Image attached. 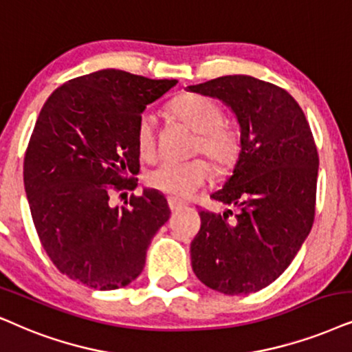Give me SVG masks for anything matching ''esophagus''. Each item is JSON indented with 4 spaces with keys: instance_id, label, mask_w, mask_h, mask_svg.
<instances>
[{
    "instance_id": "34e87169",
    "label": "esophagus",
    "mask_w": 352,
    "mask_h": 352,
    "mask_svg": "<svg viewBox=\"0 0 352 352\" xmlns=\"http://www.w3.org/2000/svg\"><path fill=\"white\" fill-rule=\"evenodd\" d=\"M168 205H170V210H171V212H176V210H177V208H181L182 205H184V204H182L181 200L175 199V197H170V199H168Z\"/></svg>"
}]
</instances>
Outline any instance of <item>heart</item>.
Here are the masks:
<instances>
[{
    "instance_id": "1",
    "label": "heart",
    "mask_w": 352,
    "mask_h": 352,
    "mask_svg": "<svg viewBox=\"0 0 352 352\" xmlns=\"http://www.w3.org/2000/svg\"><path fill=\"white\" fill-rule=\"evenodd\" d=\"M171 115L184 122L197 140L195 153H204L217 171L225 173L236 165L243 144L234 127L226 124L225 111L215 100L199 94H181L170 103ZM135 144L142 158H152L157 150V121L150 113L139 118L135 127ZM212 176V168L205 160L189 162H163L148 173L145 181L152 189L171 197L187 199L199 192Z\"/></svg>"
}]
</instances>
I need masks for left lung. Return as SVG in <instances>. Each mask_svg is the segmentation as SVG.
Instances as JSON below:
<instances>
[{"mask_svg":"<svg viewBox=\"0 0 352 352\" xmlns=\"http://www.w3.org/2000/svg\"><path fill=\"white\" fill-rule=\"evenodd\" d=\"M190 92L220 98L236 113L241 150L232 176L213 200L239 207L215 215L200 210L190 244L195 276L228 296L272 285L289 267L316 218L318 153L298 102L252 76H223Z\"/></svg>","mask_w":352,"mask_h":352,"instance_id":"left-lung-1","label":"left lung"}]
</instances>
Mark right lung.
Returning a JSON list of instances; mask_svg holds the SVG:
<instances>
[{
    "mask_svg": "<svg viewBox=\"0 0 352 352\" xmlns=\"http://www.w3.org/2000/svg\"><path fill=\"white\" fill-rule=\"evenodd\" d=\"M176 82L103 69L67 80L45 102L25 150V194L42 248L71 280L111 291L142 273L150 241L171 215L166 199L145 189L113 208L109 195L134 190L137 121Z\"/></svg>",
    "mask_w": 352,
    "mask_h": 352,
    "instance_id": "1",
    "label": "right lung"
}]
</instances>
